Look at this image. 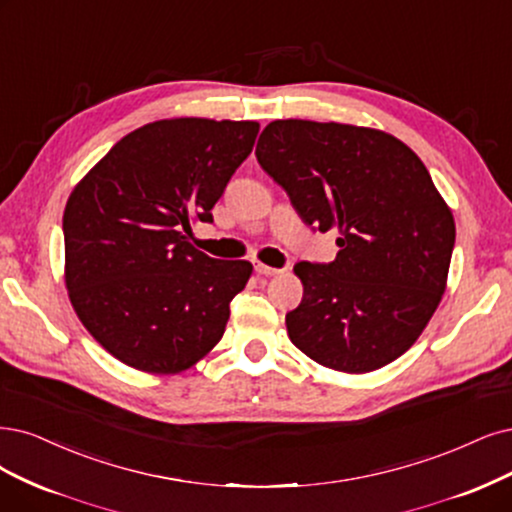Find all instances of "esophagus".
I'll list each match as a JSON object with an SVG mask.
<instances>
[{
  "label": "esophagus",
  "mask_w": 512,
  "mask_h": 512,
  "mask_svg": "<svg viewBox=\"0 0 512 512\" xmlns=\"http://www.w3.org/2000/svg\"><path fill=\"white\" fill-rule=\"evenodd\" d=\"M255 272L257 274H263V276H274V274H280V270H276V268H270V266H266V263H255Z\"/></svg>",
  "instance_id": "1"
}]
</instances>
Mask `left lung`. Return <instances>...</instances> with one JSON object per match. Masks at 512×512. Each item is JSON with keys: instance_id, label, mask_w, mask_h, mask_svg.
I'll return each mask as SVG.
<instances>
[{"instance_id": "1", "label": "left lung", "mask_w": 512, "mask_h": 512, "mask_svg": "<svg viewBox=\"0 0 512 512\" xmlns=\"http://www.w3.org/2000/svg\"><path fill=\"white\" fill-rule=\"evenodd\" d=\"M257 162L318 232L337 234L331 263L301 261L291 342L318 365L369 373L405 354L447 287L456 221L424 162L384 130L276 120Z\"/></svg>"}]
</instances>
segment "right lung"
<instances>
[{
	"instance_id": "obj_1",
	"label": "right lung",
	"mask_w": 512,
	"mask_h": 512,
	"mask_svg": "<svg viewBox=\"0 0 512 512\" xmlns=\"http://www.w3.org/2000/svg\"><path fill=\"white\" fill-rule=\"evenodd\" d=\"M257 132L249 120L151 122L73 187L63 215L65 287L82 325L120 363L181 373L219 344L253 266L208 257L185 234L213 221Z\"/></svg>"
}]
</instances>
